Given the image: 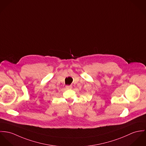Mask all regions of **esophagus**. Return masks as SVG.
Masks as SVG:
<instances>
[{"label":"esophagus","mask_w":146,"mask_h":146,"mask_svg":"<svg viewBox=\"0 0 146 146\" xmlns=\"http://www.w3.org/2000/svg\"><path fill=\"white\" fill-rule=\"evenodd\" d=\"M65 88H66V90L72 89V86H65Z\"/></svg>","instance_id":"esophagus-1"}]
</instances>
